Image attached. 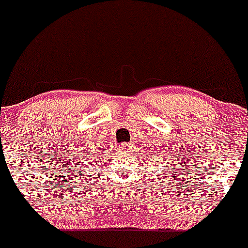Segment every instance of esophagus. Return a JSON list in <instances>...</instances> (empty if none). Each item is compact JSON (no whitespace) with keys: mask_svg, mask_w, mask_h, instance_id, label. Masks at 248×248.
Here are the masks:
<instances>
[{"mask_svg":"<svg viewBox=\"0 0 248 248\" xmlns=\"http://www.w3.org/2000/svg\"><path fill=\"white\" fill-rule=\"evenodd\" d=\"M131 146H133V145H131L130 142H123V144L120 145V149L129 150V149H131Z\"/></svg>","mask_w":248,"mask_h":248,"instance_id":"34e87169","label":"esophagus"}]
</instances>
